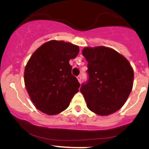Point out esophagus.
Instances as JSON below:
<instances>
[{"mask_svg": "<svg viewBox=\"0 0 149 149\" xmlns=\"http://www.w3.org/2000/svg\"><path fill=\"white\" fill-rule=\"evenodd\" d=\"M77 78V79H78V81H79V83H81V76L80 75H79V76H78Z\"/></svg>", "mask_w": 149, "mask_h": 149, "instance_id": "esophagus-1", "label": "esophagus"}]
</instances>
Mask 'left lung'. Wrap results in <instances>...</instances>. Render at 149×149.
Segmentation results:
<instances>
[{"mask_svg": "<svg viewBox=\"0 0 149 149\" xmlns=\"http://www.w3.org/2000/svg\"><path fill=\"white\" fill-rule=\"evenodd\" d=\"M82 54L88 63V80L80 88L87 108L99 116L120 110L133 88L134 73L128 59L106 47H85Z\"/></svg>", "mask_w": 149, "mask_h": 149, "instance_id": "left-lung-1", "label": "left lung"}]
</instances>
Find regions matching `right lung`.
Listing matches in <instances>:
<instances>
[{"mask_svg": "<svg viewBox=\"0 0 149 149\" xmlns=\"http://www.w3.org/2000/svg\"><path fill=\"white\" fill-rule=\"evenodd\" d=\"M79 52L71 43L52 40L33 52L26 65L24 83L36 109L53 116L68 108L80 85L69 62Z\"/></svg>", "mask_w": 149, "mask_h": 149, "instance_id": "add662e5", "label": "right lung"}]
</instances>
